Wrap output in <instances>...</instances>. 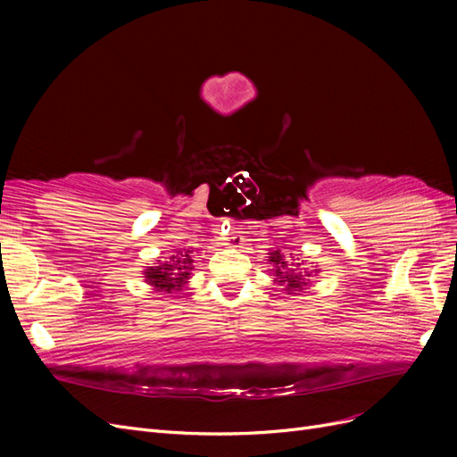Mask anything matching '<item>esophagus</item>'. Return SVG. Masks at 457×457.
Segmentation results:
<instances>
[{"label":"esophagus","mask_w":457,"mask_h":457,"mask_svg":"<svg viewBox=\"0 0 457 457\" xmlns=\"http://www.w3.org/2000/svg\"><path fill=\"white\" fill-rule=\"evenodd\" d=\"M217 244H219V245H225V247H240L242 238H240V234L228 232V230L223 227V228H219Z\"/></svg>","instance_id":"1"}]
</instances>
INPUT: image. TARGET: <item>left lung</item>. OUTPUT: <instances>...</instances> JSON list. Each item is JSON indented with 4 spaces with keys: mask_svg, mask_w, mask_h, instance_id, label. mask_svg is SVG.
I'll list each match as a JSON object with an SVG mask.
<instances>
[{
    "mask_svg": "<svg viewBox=\"0 0 457 457\" xmlns=\"http://www.w3.org/2000/svg\"><path fill=\"white\" fill-rule=\"evenodd\" d=\"M272 269H270V276H274V284L284 286L286 294H299L309 286V278L312 276H318L320 269L314 267L307 270H299L297 267H301L299 262H295V259H292V253H286L284 250H272L269 253L267 259Z\"/></svg>",
    "mask_w": 457,
    "mask_h": 457,
    "instance_id": "obj_1",
    "label": "left lung"
}]
</instances>
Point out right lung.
I'll return each instance as SVG.
<instances>
[{"mask_svg":"<svg viewBox=\"0 0 457 457\" xmlns=\"http://www.w3.org/2000/svg\"><path fill=\"white\" fill-rule=\"evenodd\" d=\"M195 252L190 250L185 252H177V255H171L170 261H158L152 267H146L143 270V278L148 286H152L154 292H163V294H173V292H181V289L188 284L190 276H192V257L190 253Z\"/></svg>","mask_w":457,"mask_h":457,"instance_id":"obj_1","label":"right lung"}]
</instances>
